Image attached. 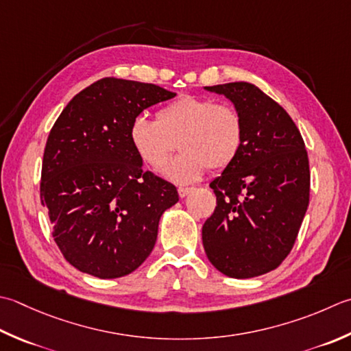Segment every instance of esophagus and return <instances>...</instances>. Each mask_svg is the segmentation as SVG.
Returning a JSON list of instances; mask_svg holds the SVG:
<instances>
[{"label":"esophagus","mask_w":351,"mask_h":351,"mask_svg":"<svg viewBox=\"0 0 351 351\" xmlns=\"http://www.w3.org/2000/svg\"><path fill=\"white\" fill-rule=\"evenodd\" d=\"M193 191V187H180L178 189V193H180L181 197H185L189 193H191Z\"/></svg>","instance_id":"obj_1"}]
</instances>
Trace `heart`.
Segmentation results:
<instances>
[{"label":"heart","mask_w":351,"mask_h":351,"mask_svg":"<svg viewBox=\"0 0 351 351\" xmlns=\"http://www.w3.org/2000/svg\"><path fill=\"white\" fill-rule=\"evenodd\" d=\"M156 121L136 115L129 126L135 154L150 169L162 167L171 152H182L161 170L167 180L197 181L207 169L223 170L234 162L245 141V125L234 106L210 97L184 94L160 108Z\"/></svg>","instance_id":"b5f03b06"}]
</instances>
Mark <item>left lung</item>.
<instances>
[{
	"instance_id": "8db88e82",
	"label": "left lung",
	"mask_w": 351,
	"mask_h": 351,
	"mask_svg": "<svg viewBox=\"0 0 351 351\" xmlns=\"http://www.w3.org/2000/svg\"><path fill=\"white\" fill-rule=\"evenodd\" d=\"M205 89L234 103L245 141L234 162L210 184L217 205L202 226L204 250L225 276H263L289 256L306 215L311 170L303 136L256 85L231 82Z\"/></svg>"
}]
</instances>
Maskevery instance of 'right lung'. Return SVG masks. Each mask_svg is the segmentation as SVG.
<instances>
[{
	"instance_id": "right-lung-1",
	"label": "right lung",
	"mask_w": 351,
	"mask_h": 351,
	"mask_svg": "<svg viewBox=\"0 0 351 351\" xmlns=\"http://www.w3.org/2000/svg\"><path fill=\"white\" fill-rule=\"evenodd\" d=\"M175 95L154 84L105 77L74 95L53 125L40 202L54 242L75 269L103 280L125 277L152 252L162 211L180 196L173 184L143 170L129 126Z\"/></svg>"
}]
</instances>
